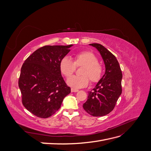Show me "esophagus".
Masks as SVG:
<instances>
[{"mask_svg":"<svg viewBox=\"0 0 151 151\" xmlns=\"http://www.w3.org/2000/svg\"><path fill=\"white\" fill-rule=\"evenodd\" d=\"M79 90L76 89H74V88H71V92L72 93H76V92H78Z\"/></svg>","mask_w":151,"mask_h":151,"instance_id":"34e87169","label":"esophagus"}]
</instances>
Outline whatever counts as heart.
<instances>
[{"label":"heart","instance_id":"heart-1","mask_svg":"<svg viewBox=\"0 0 151 151\" xmlns=\"http://www.w3.org/2000/svg\"><path fill=\"white\" fill-rule=\"evenodd\" d=\"M83 66L81 76H74L67 79L68 86L76 89L83 88L89 84V79L92 83H96L102 78L103 67L98 63V58L92 52L83 51L76 53L72 61L68 57H63L60 62V69L63 75L70 77L76 69V67Z\"/></svg>","mask_w":151,"mask_h":151}]
</instances>
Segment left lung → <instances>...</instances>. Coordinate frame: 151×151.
Here are the masks:
<instances>
[{"label": "left lung", "instance_id": "left-lung-1", "mask_svg": "<svg viewBox=\"0 0 151 151\" xmlns=\"http://www.w3.org/2000/svg\"><path fill=\"white\" fill-rule=\"evenodd\" d=\"M101 54L105 65V73L95 88L89 92L83 105L84 110L93 116H102L110 113L122 94V72L115 56L102 45L89 44Z\"/></svg>", "mask_w": 151, "mask_h": 151}]
</instances>
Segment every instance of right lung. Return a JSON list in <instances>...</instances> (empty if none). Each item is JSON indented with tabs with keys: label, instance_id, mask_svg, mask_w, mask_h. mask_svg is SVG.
Here are the masks:
<instances>
[{
	"label": "right lung",
	"instance_id": "1",
	"mask_svg": "<svg viewBox=\"0 0 151 151\" xmlns=\"http://www.w3.org/2000/svg\"><path fill=\"white\" fill-rule=\"evenodd\" d=\"M72 45H47L36 50L22 64L18 84L23 106L36 116L47 118L60 108L70 94L61 75L60 62Z\"/></svg>",
	"mask_w": 151,
	"mask_h": 151
}]
</instances>
